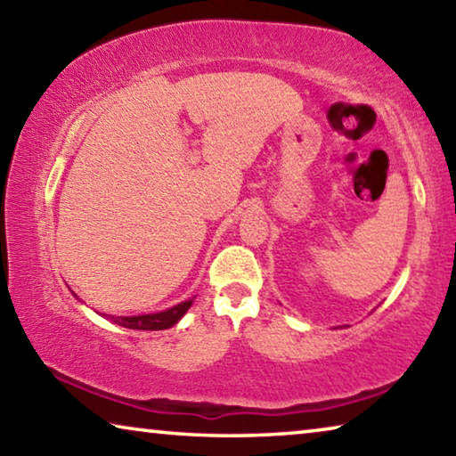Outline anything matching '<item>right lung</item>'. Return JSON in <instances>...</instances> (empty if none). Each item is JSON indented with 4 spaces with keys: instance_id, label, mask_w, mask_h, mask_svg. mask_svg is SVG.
<instances>
[{
    "instance_id": "obj_1",
    "label": "right lung",
    "mask_w": 456,
    "mask_h": 456,
    "mask_svg": "<svg viewBox=\"0 0 456 456\" xmlns=\"http://www.w3.org/2000/svg\"><path fill=\"white\" fill-rule=\"evenodd\" d=\"M191 304L192 299H187V302L176 304L165 312L141 314V315H108V320L128 330H167V328H173L175 323L187 314Z\"/></svg>"
}]
</instances>
